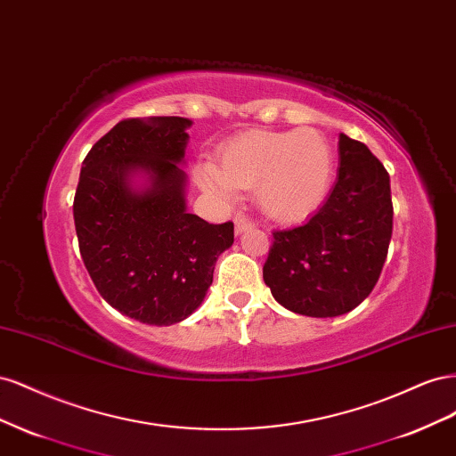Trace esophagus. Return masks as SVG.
<instances>
[{"label":"esophagus","mask_w":456,"mask_h":456,"mask_svg":"<svg viewBox=\"0 0 456 456\" xmlns=\"http://www.w3.org/2000/svg\"><path fill=\"white\" fill-rule=\"evenodd\" d=\"M256 224H255V220H251V218H247V216H236V232L240 233V232H245V230H249V228H255Z\"/></svg>","instance_id":"obj_1"}]
</instances>
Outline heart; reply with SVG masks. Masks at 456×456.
I'll list each match as a JSON object with an SVG mask.
<instances>
[{
	"instance_id": "b5f03b06",
	"label": "heart",
	"mask_w": 456,
	"mask_h": 456,
	"mask_svg": "<svg viewBox=\"0 0 456 456\" xmlns=\"http://www.w3.org/2000/svg\"><path fill=\"white\" fill-rule=\"evenodd\" d=\"M333 154L314 129L247 131L218 151V165L203 163L196 176L211 196L230 201L233 188H256L266 215L298 220L327 196Z\"/></svg>"
}]
</instances>
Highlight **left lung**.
<instances>
[{
	"label": "left lung",
	"instance_id": "8db88e82",
	"mask_svg": "<svg viewBox=\"0 0 456 456\" xmlns=\"http://www.w3.org/2000/svg\"><path fill=\"white\" fill-rule=\"evenodd\" d=\"M338 181L308 223L273 230L262 278L287 310L335 317L377 285L392 240L390 175L370 150L340 133Z\"/></svg>",
	"mask_w": 456,
	"mask_h": 456
}]
</instances>
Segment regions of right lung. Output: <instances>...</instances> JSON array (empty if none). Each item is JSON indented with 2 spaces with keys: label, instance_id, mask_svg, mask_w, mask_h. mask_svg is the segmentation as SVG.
<instances>
[{
  "label": "right lung",
  "instance_id": "add662e5",
  "mask_svg": "<svg viewBox=\"0 0 456 456\" xmlns=\"http://www.w3.org/2000/svg\"><path fill=\"white\" fill-rule=\"evenodd\" d=\"M191 121L176 116L119 121L84 159L74 198L79 253L110 306L148 325L186 320L213 283L233 223L186 211L183 163ZM136 170L144 191L130 186Z\"/></svg>",
  "mask_w": 456,
  "mask_h": 456
}]
</instances>
